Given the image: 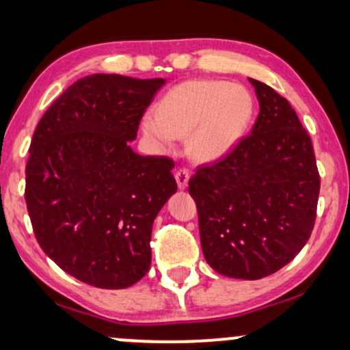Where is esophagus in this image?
<instances>
[{
	"label": "esophagus",
	"mask_w": 350,
	"mask_h": 350,
	"mask_svg": "<svg viewBox=\"0 0 350 350\" xmlns=\"http://www.w3.org/2000/svg\"><path fill=\"white\" fill-rule=\"evenodd\" d=\"M174 178H176V180H178V187L184 190L185 187H187V183L190 179V172H189V170H185V167H180V170L176 171Z\"/></svg>",
	"instance_id": "1"
}]
</instances>
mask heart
<instances>
[{"mask_svg":"<svg viewBox=\"0 0 350 350\" xmlns=\"http://www.w3.org/2000/svg\"><path fill=\"white\" fill-rule=\"evenodd\" d=\"M255 114L245 87L223 81H187L167 90L154 113L144 118L145 135L163 148L189 135L187 150L198 161L228 154L244 139Z\"/></svg>","mask_w":350,"mask_h":350,"instance_id":"heart-1","label":"heart"}]
</instances>
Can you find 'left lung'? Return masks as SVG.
<instances>
[{"instance_id": "1", "label": "left lung", "mask_w": 350, "mask_h": 350, "mask_svg": "<svg viewBox=\"0 0 350 350\" xmlns=\"http://www.w3.org/2000/svg\"><path fill=\"white\" fill-rule=\"evenodd\" d=\"M260 103L252 134L189 180L205 260L237 280H260L307 244L320 174L308 132L289 101L249 79Z\"/></svg>"}]
</instances>
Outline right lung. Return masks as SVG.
<instances>
[{"instance_id": "right-lung-1", "label": "right lung", "mask_w": 350, "mask_h": 350, "mask_svg": "<svg viewBox=\"0 0 350 350\" xmlns=\"http://www.w3.org/2000/svg\"><path fill=\"white\" fill-rule=\"evenodd\" d=\"M165 79L92 74L53 101L30 142L25 203L42 250L85 284L124 289L152 263V226L178 190L167 157L131 148Z\"/></svg>"}]
</instances>
